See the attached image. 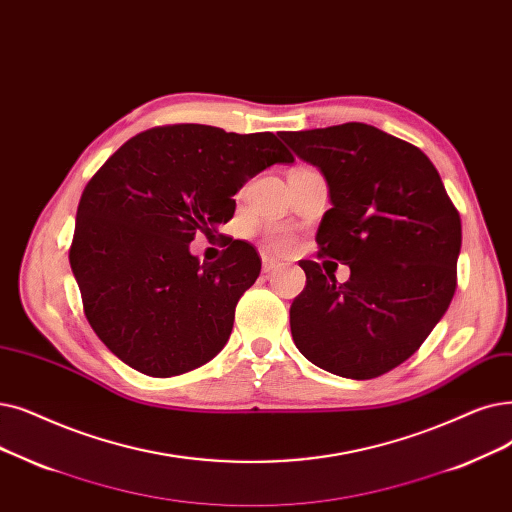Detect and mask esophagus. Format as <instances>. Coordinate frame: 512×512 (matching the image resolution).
<instances>
[{
	"mask_svg": "<svg viewBox=\"0 0 512 512\" xmlns=\"http://www.w3.org/2000/svg\"><path fill=\"white\" fill-rule=\"evenodd\" d=\"M278 270V263L274 259L263 257V274H274Z\"/></svg>",
	"mask_w": 512,
	"mask_h": 512,
	"instance_id": "obj_1",
	"label": "esophagus"
}]
</instances>
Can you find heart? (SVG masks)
Returning <instances> with one entry per match:
<instances>
[{
    "mask_svg": "<svg viewBox=\"0 0 512 512\" xmlns=\"http://www.w3.org/2000/svg\"><path fill=\"white\" fill-rule=\"evenodd\" d=\"M293 244H295V238L284 230H270L268 234H265V249L274 255L291 253Z\"/></svg>",
    "mask_w": 512,
    "mask_h": 512,
    "instance_id": "heart-1",
    "label": "heart"
}]
</instances>
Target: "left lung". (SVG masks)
Wrapping results in <instances>:
<instances>
[{"label":"left lung","instance_id":"8db88e82","mask_svg":"<svg viewBox=\"0 0 512 512\" xmlns=\"http://www.w3.org/2000/svg\"><path fill=\"white\" fill-rule=\"evenodd\" d=\"M282 140L328 182L318 257L351 270L339 284L320 263H299L307 280L291 305L293 341L322 370L376 379L404 364L446 314L460 213L427 154L372 125L282 131Z\"/></svg>","mask_w":512,"mask_h":512}]
</instances>
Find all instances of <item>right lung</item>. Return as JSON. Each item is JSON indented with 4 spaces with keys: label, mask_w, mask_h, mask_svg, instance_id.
Returning <instances> with one entry per match:
<instances>
[{
    "label": "right lung",
    "mask_w": 512,
    "mask_h": 512,
    "mask_svg": "<svg viewBox=\"0 0 512 512\" xmlns=\"http://www.w3.org/2000/svg\"><path fill=\"white\" fill-rule=\"evenodd\" d=\"M293 161L270 131L177 123L133 136L94 173L69 261L87 322L121 362L167 379L224 349L261 259L230 238L224 255L201 263L188 244L228 224L249 177Z\"/></svg>",
    "instance_id": "right-lung-1"
}]
</instances>
